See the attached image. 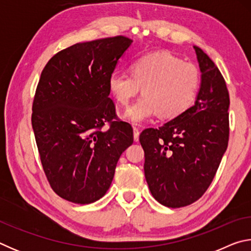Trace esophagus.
I'll use <instances>...</instances> for the list:
<instances>
[{
    "mask_svg": "<svg viewBox=\"0 0 251 251\" xmlns=\"http://www.w3.org/2000/svg\"><path fill=\"white\" fill-rule=\"evenodd\" d=\"M133 131H134V141L135 142H138V139H139V129L137 128V127H134Z\"/></svg>",
    "mask_w": 251,
    "mask_h": 251,
    "instance_id": "obj_1",
    "label": "esophagus"
}]
</instances>
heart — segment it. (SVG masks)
Here are the masks:
<instances>
[{
  "label": "heart",
  "instance_id": "b5f03b06",
  "mask_svg": "<svg viewBox=\"0 0 251 251\" xmlns=\"http://www.w3.org/2000/svg\"><path fill=\"white\" fill-rule=\"evenodd\" d=\"M131 74L115 71L108 77V88L123 106L129 104L142 87L143 95L124 113V118L141 124L157 113L163 120H174L194 105L201 85L198 69L168 52H155L135 59Z\"/></svg>",
  "mask_w": 251,
  "mask_h": 251
}]
</instances>
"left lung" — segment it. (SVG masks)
Returning a JSON list of instances; mask_svg holds the SVG:
<instances>
[{"mask_svg":"<svg viewBox=\"0 0 251 251\" xmlns=\"http://www.w3.org/2000/svg\"><path fill=\"white\" fill-rule=\"evenodd\" d=\"M201 86L186 113L142 131L144 172L161 205L179 208L198 201L211 184L229 138V94L218 67L198 46Z\"/></svg>","mask_w":251,"mask_h":251,"instance_id":"left-lung-1","label":"left lung"}]
</instances>
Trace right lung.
Returning <instances> with one entry per match:
<instances>
[{
  "mask_svg": "<svg viewBox=\"0 0 251 251\" xmlns=\"http://www.w3.org/2000/svg\"><path fill=\"white\" fill-rule=\"evenodd\" d=\"M133 41L125 36L83 42L61 50L41 74L32 127L42 166L59 197L99 201L112 184L117 161L133 144V128L115 118L108 77Z\"/></svg>",
  "mask_w": 251,
  "mask_h": 251,
  "instance_id": "right-lung-1",
  "label": "right lung"
}]
</instances>
